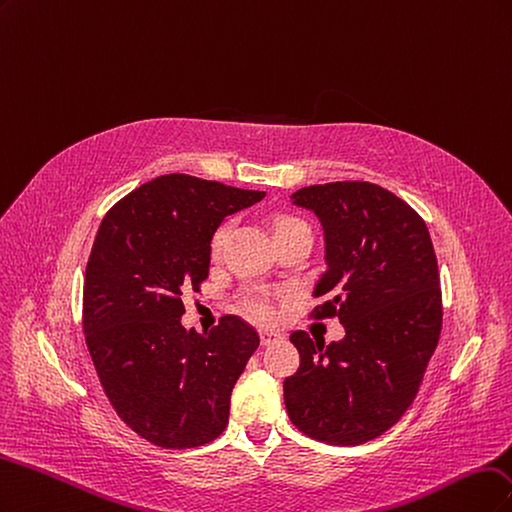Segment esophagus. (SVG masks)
Segmentation results:
<instances>
[{"instance_id":"34e87169","label":"esophagus","mask_w":512,"mask_h":512,"mask_svg":"<svg viewBox=\"0 0 512 512\" xmlns=\"http://www.w3.org/2000/svg\"><path fill=\"white\" fill-rule=\"evenodd\" d=\"M259 338H261V346H270V344H274V342L280 340V334L272 332V329H261Z\"/></svg>"}]
</instances>
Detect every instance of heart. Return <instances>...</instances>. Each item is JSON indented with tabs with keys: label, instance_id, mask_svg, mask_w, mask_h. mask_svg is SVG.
<instances>
[{
	"label": "heart",
	"instance_id": "1",
	"mask_svg": "<svg viewBox=\"0 0 512 512\" xmlns=\"http://www.w3.org/2000/svg\"><path fill=\"white\" fill-rule=\"evenodd\" d=\"M302 221L298 219H291V217H283L278 219L276 223V234L283 232V229H289L293 225H300ZM229 232H232V223L225 221L221 223L217 229H214L212 234V240H210V255L214 259H219L221 253H223V246L227 242V236ZM238 308L244 312V315H249L251 319L255 321H272L274 319V304H272V293L268 289L263 287H249L244 289L240 295H238Z\"/></svg>",
	"mask_w": 512,
	"mask_h": 512
}]
</instances>
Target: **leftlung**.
Masks as SVG:
<instances>
[{"label": "left lung", "mask_w": 512, "mask_h": 512, "mask_svg": "<svg viewBox=\"0 0 512 512\" xmlns=\"http://www.w3.org/2000/svg\"><path fill=\"white\" fill-rule=\"evenodd\" d=\"M323 225L325 263L315 319L338 317L344 338L293 332L300 368L285 378L291 423L351 447L387 432L415 400L442 327L438 261L425 221L398 195L364 183L291 195Z\"/></svg>", "instance_id": "8db88e82"}]
</instances>
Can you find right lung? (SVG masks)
Returning <instances> with one entry per match:
<instances>
[{"mask_svg": "<svg viewBox=\"0 0 512 512\" xmlns=\"http://www.w3.org/2000/svg\"><path fill=\"white\" fill-rule=\"evenodd\" d=\"M263 197L166 174L125 195L97 229L82 289L85 340L112 408L157 447H202L229 421L259 336L234 315L208 334L185 329L183 293L208 278L214 229Z\"/></svg>", "mask_w": 512, "mask_h": 512, "instance_id": "add662e5", "label": "right lung"}]
</instances>
